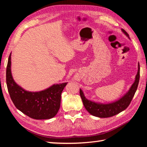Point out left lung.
<instances>
[{"mask_svg": "<svg viewBox=\"0 0 147 147\" xmlns=\"http://www.w3.org/2000/svg\"><path fill=\"white\" fill-rule=\"evenodd\" d=\"M121 31L129 39L128 34L123 29H121ZM139 79L140 65L138 63V71L135 76V80L131 85V86L130 87L128 92L117 100L106 104L95 102V101L87 99L86 96H84L82 90L80 89V96L82 100L85 108L90 115L96 117H99V118H109V117L118 115L119 113L126 109L129 105L136 92V89H137Z\"/></svg>", "mask_w": 147, "mask_h": 147, "instance_id": "obj_1", "label": "left lung"}]
</instances>
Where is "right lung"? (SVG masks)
Returning <instances> with one entry per match:
<instances>
[{"label": "right lung", "instance_id": "add662e5", "mask_svg": "<svg viewBox=\"0 0 147 147\" xmlns=\"http://www.w3.org/2000/svg\"><path fill=\"white\" fill-rule=\"evenodd\" d=\"M6 82L10 97L16 108L35 119H51L60 107L61 94L67 82L53 84L47 89L31 92L16 83L11 72V53L6 69Z\"/></svg>", "mask_w": 147, "mask_h": 147}]
</instances>
